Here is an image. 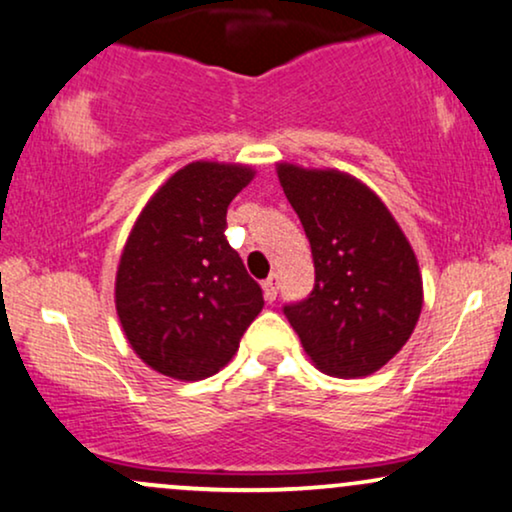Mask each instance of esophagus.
Returning a JSON list of instances; mask_svg holds the SVG:
<instances>
[{
    "label": "esophagus",
    "instance_id": "esophagus-1",
    "mask_svg": "<svg viewBox=\"0 0 512 512\" xmlns=\"http://www.w3.org/2000/svg\"><path fill=\"white\" fill-rule=\"evenodd\" d=\"M262 291H264V300H267V303L276 300V274H269L267 279L262 281Z\"/></svg>",
    "mask_w": 512,
    "mask_h": 512
}]
</instances>
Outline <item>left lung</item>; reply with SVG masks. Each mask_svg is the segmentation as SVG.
<instances>
[{"mask_svg":"<svg viewBox=\"0 0 512 512\" xmlns=\"http://www.w3.org/2000/svg\"><path fill=\"white\" fill-rule=\"evenodd\" d=\"M276 174L315 260L310 298L283 312L317 369L343 379L374 374L408 343L420 319L415 250L360 178L291 162L276 164Z\"/></svg>","mask_w":512,"mask_h":512,"instance_id":"1","label":"left lung"}]
</instances>
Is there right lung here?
<instances>
[{"instance_id": "right-lung-1", "label": "right lung", "mask_w": 512, "mask_h": 512, "mask_svg": "<svg viewBox=\"0 0 512 512\" xmlns=\"http://www.w3.org/2000/svg\"><path fill=\"white\" fill-rule=\"evenodd\" d=\"M252 178L248 164L190 162L157 188L128 233L116 315L135 355L164 377L217 374L264 307L224 236L226 209Z\"/></svg>"}]
</instances>
